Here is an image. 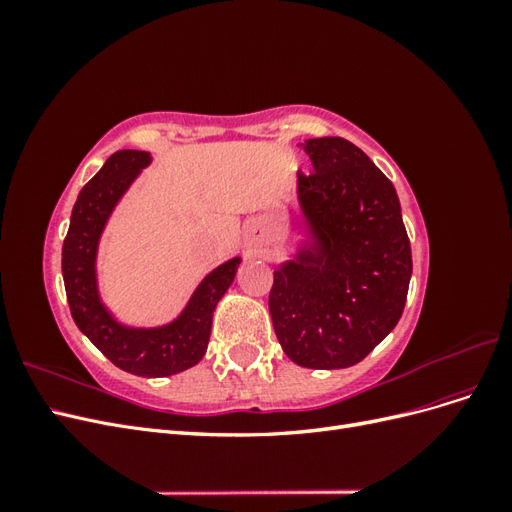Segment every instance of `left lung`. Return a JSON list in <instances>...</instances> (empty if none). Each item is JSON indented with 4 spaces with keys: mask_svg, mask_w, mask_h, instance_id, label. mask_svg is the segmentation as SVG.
Returning <instances> with one entry per match:
<instances>
[{
    "mask_svg": "<svg viewBox=\"0 0 512 512\" xmlns=\"http://www.w3.org/2000/svg\"><path fill=\"white\" fill-rule=\"evenodd\" d=\"M299 205L314 243L273 273L269 312L290 361L356 365L404 312L412 252L393 183L346 138H309Z\"/></svg>",
    "mask_w": 512,
    "mask_h": 512,
    "instance_id": "1",
    "label": "left lung"
}]
</instances>
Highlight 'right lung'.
<instances>
[{
    "label": "right lung",
    "instance_id": "obj_1",
    "mask_svg": "<svg viewBox=\"0 0 512 512\" xmlns=\"http://www.w3.org/2000/svg\"><path fill=\"white\" fill-rule=\"evenodd\" d=\"M149 162L147 151L121 149L81 190L61 250V273L72 318L89 342L128 374L164 378L194 367L205 356L215 305L235 280L241 258H232L213 269L198 284L179 318L164 327L134 329L108 314L96 280L100 235L119 198Z\"/></svg>",
    "mask_w": 512,
    "mask_h": 512
}]
</instances>
